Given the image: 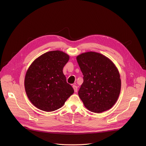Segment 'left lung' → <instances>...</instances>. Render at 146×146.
I'll list each match as a JSON object with an SVG mask.
<instances>
[{
	"mask_svg": "<svg viewBox=\"0 0 146 146\" xmlns=\"http://www.w3.org/2000/svg\"><path fill=\"white\" fill-rule=\"evenodd\" d=\"M69 59V55L63 52L50 51L30 65L25 75V89L35 107L47 112L55 111L74 93L63 72Z\"/></svg>",
	"mask_w": 146,
	"mask_h": 146,
	"instance_id": "8db88e82",
	"label": "left lung"
}]
</instances>
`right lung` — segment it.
I'll use <instances>...</instances> for the list:
<instances>
[{
	"instance_id": "right-lung-1",
	"label": "right lung",
	"mask_w": 146,
	"mask_h": 146,
	"mask_svg": "<svg viewBox=\"0 0 146 146\" xmlns=\"http://www.w3.org/2000/svg\"><path fill=\"white\" fill-rule=\"evenodd\" d=\"M83 75L78 96L85 107L94 113L111 108L120 94V75L114 64L99 53L89 52L77 57Z\"/></svg>"
}]
</instances>
